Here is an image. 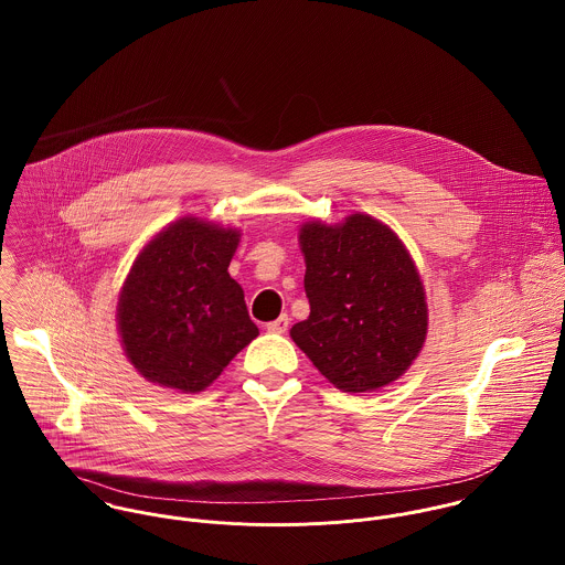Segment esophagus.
I'll return each mask as SVG.
<instances>
[{
    "instance_id": "obj_1",
    "label": "esophagus",
    "mask_w": 565,
    "mask_h": 565,
    "mask_svg": "<svg viewBox=\"0 0 565 565\" xmlns=\"http://www.w3.org/2000/svg\"><path fill=\"white\" fill-rule=\"evenodd\" d=\"M267 330L271 334H285L289 330V316H280L278 320L267 323Z\"/></svg>"
}]
</instances>
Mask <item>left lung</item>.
<instances>
[{
  "instance_id": "obj_1",
  "label": "left lung",
  "mask_w": 565,
  "mask_h": 565,
  "mask_svg": "<svg viewBox=\"0 0 565 565\" xmlns=\"http://www.w3.org/2000/svg\"><path fill=\"white\" fill-rule=\"evenodd\" d=\"M305 291L311 316L291 339L341 392H374L401 379L419 354L428 313L403 242L370 215L341 226L305 224Z\"/></svg>"
}]
</instances>
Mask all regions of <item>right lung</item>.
I'll use <instances>...</instances> for the list:
<instances>
[{"label":"right lung","mask_w":565,"mask_h":565,"mask_svg":"<svg viewBox=\"0 0 565 565\" xmlns=\"http://www.w3.org/2000/svg\"><path fill=\"white\" fill-rule=\"evenodd\" d=\"M239 233L178 220L137 256L121 298L126 356L152 383L195 394L258 334L228 265Z\"/></svg>","instance_id":"right-lung-1"}]
</instances>
